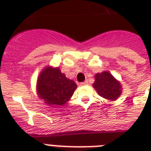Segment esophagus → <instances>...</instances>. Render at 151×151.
Wrapping results in <instances>:
<instances>
[{
    "label": "esophagus",
    "instance_id": "1",
    "mask_svg": "<svg viewBox=\"0 0 151 151\" xmlns=\"http://www.w3.org/2000/svg\"><path fill=\"white\" fill-rule=\"evenodd\" d=\"M88 85V81H85V82H81V83H80V85Z\"/></svg>",
    "mask_w": 151,
    "mask_h": 151
}]
</instances>
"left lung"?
Wrapping results in <instances>:
<instances>
[{
  "mask_svg": "<svg viewBox=\"0 0 151 151\" xmlns=\"http://www.w3.org/2000/svg\"><path fill=\"white\" fill-rule=\"evenodd\" d=\"M93 87L97 94L110 101L116 100L122 93V85L109 72H103L95 75Z\"/></svg>",
  "mask_w": 151,
  "mask_h": 151,
  "instance_id": "left-lung-1",
  "label": "left lung"
}]
</instances>
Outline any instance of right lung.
<instances>
[{
  "label": "right lung",
  "mask_w": 151,
  "mask_h": 151,
  "mask_svg": "<svg viewBox=\"0 0 151 151\" xmlns=\"http://www.w3.org/2000/svg\"><path fill=\"white\" fill-rule=\"evenodd\" d=\"M76 88L74 81L66 78L58 67L47 66L41 72L37 80L38 97L51 107L65 104Z\"/></svg>",
  "instance_id": "1"
}]
</instances>
